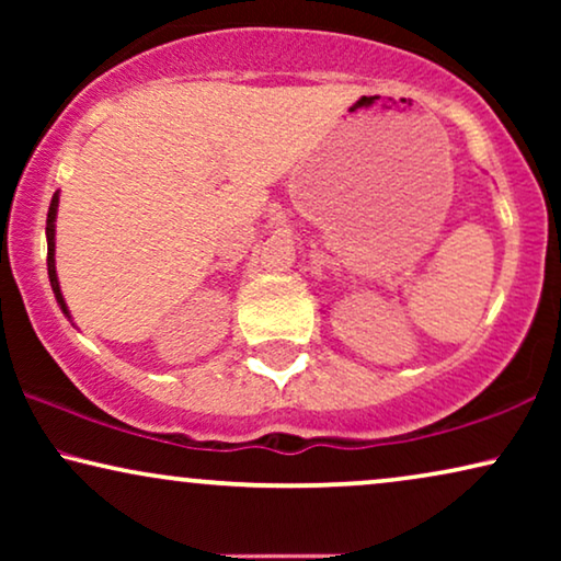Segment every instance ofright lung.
Here are the masks:
<instances>
[{
	"label": "right lung",
	"instance_id": "right-lung-1",
	"mask_svg": "<svg viewBox=\"0 0 561 561\" xmlns=\"http://www.w3.org/2000/svg\"><path fill=\"white\" fill-rule=\"evenodd\" d=\"M56 214H58V194L53 196L50 209H48V221H45V237H48V278L53 286V294H56V301L60 306V311L71 319V311L64 301V294H60V283H58V273H56Z\"/></svg>",
	"mask_w": 561,
	"mask_h": 561
}]
</instances>
